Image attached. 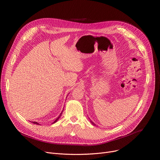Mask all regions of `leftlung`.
<instances>
[{"label":"left lung","mask_w":160,"mask_h":160,"mask_svg":"<svg viewBox=\"0 0 160 160\" xmlns=\"http://www.w3.org/2000/svg\"><path fill=\"white\" fill-rule=\"evenodd\" d=\"M91 121V123H92V124L93 125H95V124L94 123V122H92V121Z\"/></svg>","instance_id":"obj_1"}]
</instances>
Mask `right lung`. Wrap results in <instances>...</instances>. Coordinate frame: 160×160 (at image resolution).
Returning a JSON list of instances; mask_svg holds the SVG:
<instances>
[{
  "label": "right lung",
  "mask_w": 160,
  "mask_h": 160,
  "mask_svg": "<svg viewBox=\"0 0 160 160\" xmlns=\"http://www.w3.org/2000/svg\"><path fill=\"white\" fill-rule=\"evenodd\" d=\"M62 112H63V111H62V112H61V113H60V116H58V118H56V120H55V121H54V122H53V123H56V121H58V119H60V116H62ZM32 123H34V124H37V125H40V124H39V123H37V122H36V121H32Z\"/></svg>",
  "instance_id": "right-lung-1"
}]
</instances>
